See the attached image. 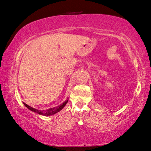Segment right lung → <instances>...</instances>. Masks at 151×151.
I'll list each match as a JSON object with an SVG mask.
<instances>
[{
    "label": "right lung",
    "instance_id": "add662e5",
    "mask_svg": "<svg viewBox=\"0 0 151 151\" xmlns=\"http://www.w3.org/2000/svg\"><path fill=\"white\" fill-rule=\"evenodd\" d=\"M68 102V99L67 100L64 102V103H63L61 105L58 106H55L54 108H50L49 109L46 110V111H41V110H38V109H36L34 108H32V106H30L29 105H27V104H25L24 103V105L26 106V107L29 109L30 111H33L34 113H38V114L42 115H45V116H50V115H52L55 114V113H57L58 112H59L60 111H61L63 108L64 107L65 105L67 104V103Z\"/></svg>",
    "mask_w": 151,
    "mask_h": 151
}]
</instances>
